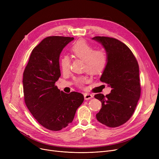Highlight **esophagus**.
Listing matches in <instances>:
<instances>
[{
	"label": "esophagus",
	"mask_w": 159,
	"mask_h": 159,
	"mask_svg": "<svg viewBox=\"0 0 159 159\" xmlns=\"http://www.w3.org/2000/svg\"><path fill=\"white\" fill-rule=\"evenodd\" d=\"M84 99L85 100H89L91 98H93V95L91 94H88V93H85L84 94Z\"/></svg>",
	"instance_id": "obj_1"
}]
</instances>
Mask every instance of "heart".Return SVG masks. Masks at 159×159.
<instances>
[{
	"label": "heart",
	"mask_w": 159,
	"mask_h": 159,
	"mask_svg": "<svg viewBox=\"0 0 159 159\" xmlns=\"http://www.w3.org/2000/svg\"><path fill=\"white\" fill-rule=\"evenodd\" d=\"M71 52L77 58L84 61V70L91 75L102 73L108 62L107 52L103 49L95 50V48L84 39L77 40L71 48ZM61 69L63 73H67L70 68V59L68 56H63L60 61ZM86 82V78L80 77L75 80L78 86L82 87Z\"/></svg>",
	"instance_id": "obj_1"
}]
</instances>
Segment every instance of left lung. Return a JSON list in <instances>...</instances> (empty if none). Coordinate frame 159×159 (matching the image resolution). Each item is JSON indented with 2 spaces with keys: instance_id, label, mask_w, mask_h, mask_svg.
I'll use <instances>...</instances> for the list:
<instances>
[{
  "instance_id": "1",
  "label": "left lung",
  "mask_w": 159,
  "mask_h": 159,
  "mask_svg": "<svg viewBox=\"0 0 159 159\" xmlns=\"http://www.w3.org/2000/svg\"><path fill=\"white\" fill-rule=\"evenodd\" d=\"M92 39L101 43L107 52V65L100 80L111 88L110 94L95 95L102 103L96 117L107 127H118L131 118L140 98L139 64L130 49L121 41L99 36Z\"/></svg>"
}]
</instances>
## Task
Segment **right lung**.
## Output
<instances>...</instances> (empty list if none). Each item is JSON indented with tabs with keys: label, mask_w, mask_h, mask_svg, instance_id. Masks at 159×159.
Here are the masks:
<instances>
[{
	"label": "right lung",
	"mask_w": 159,
	"mask_h": 159,
	"mask_svg": "<svg viewBox=\"0 0 159 159\" xmlns=\"http://www.w3.org/2000/svg\"><path fill=\"white\" fill-rule=\"evenodd\" d=\"M73 39L61 36L43 39L32 50L23 73L24 102L37 121L52 131L71 123L84 101L82 93H66L55 86L61 77L60 54Z\"/></svg>",
	"instance_id": "1"
}]
</instances>
